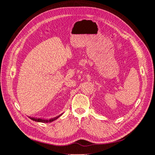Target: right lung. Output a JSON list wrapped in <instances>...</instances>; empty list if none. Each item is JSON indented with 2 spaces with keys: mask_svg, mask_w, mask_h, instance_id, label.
<instances>
[{
  "mask_svg": "<svg viewBox=\"0 0 155 155\" xmlns=\"http://www.w3.org/2000/svg\"><path fill=\"white\" fill-rule=\"evenodd\" d=\"M60 115L56 117H54V118H53V119H51V120H42V119H41V118H34V117H29V118L31 119V120H34V121H39V122H42V123H49V122H51V121L55 120L57 118L59 117H60Z\"/></svg>",
  "mask_w": 155,
  "mask_h": 155,
  "instance_id": "add662e5",
  "label": "right lung"
}]
</instances>
